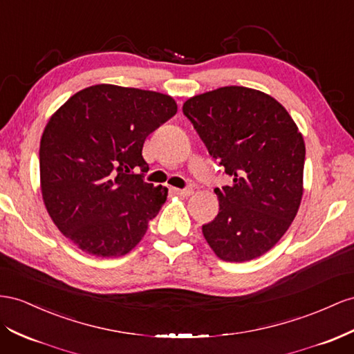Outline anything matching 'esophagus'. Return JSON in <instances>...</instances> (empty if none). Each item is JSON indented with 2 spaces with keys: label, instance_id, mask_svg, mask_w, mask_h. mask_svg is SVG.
Listing matches in <instances>:
<instances>
[{
  "label": "esophagus",
  "instance_id": "1",
  "mask_svg": "<svg viewBox=\"0 0 354 354\" xmlns=\"http://www.w3.org/2000/svg\"><path fill=\"white\" fill-rule=\"evenodd\" d=\"M176 194L183 196V198H187L190 195H194V189L192 187H187V189H176Z\"/></svg>",
  "mask_w": 354,
  "mask_h": 354
}]
</instances>
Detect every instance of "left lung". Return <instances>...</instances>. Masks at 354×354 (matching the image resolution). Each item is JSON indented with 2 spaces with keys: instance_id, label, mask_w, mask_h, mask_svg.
<instances>
[{
  "instance_id": "8db88e82",
  "label": "left lung",
  "mask_w": 354,
  "mask_h": 354,
  "mask_svg": "<svg viewBox=\"0 0 354 354\" xmlns=\"http://www.w3.org/2000/svg\"><path fill=\"white\" fill-rule=\"evenodd\" d=\"M208 153L232 183L216 187L218 214L203 226L217 257L256 259L280 241L304 192L305 142L281 104L244 86H223L183 104Z\"/></svg>"
}]
</instances>
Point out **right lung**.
<instances>
[{"label": "right lung", "instance_id": "obj_1", "mask_svg": "<svg viewBox=\"0 0 354 354\" xmlns=\"http://www.w3.org/2000/svg\"><path fill=\"white\" fill-rule=\"evenodd\" d=\"M177 113L169 95L95 84L56 110L40 141V186L56 227L98 257L129 253L165 204L168 189L146 183L142 145Z\"/></svg>", "mask_w": 354, "mask_h": 354}]
</instances>
